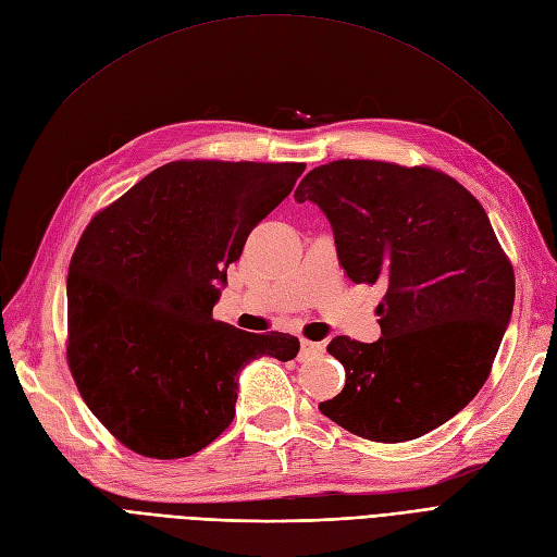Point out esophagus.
I'll use <instances>...</instances> for the list:
<instances>
[{"label": "esophagus", "instance_id": "esophagus-1", "mask_svg": "<svg viewBox=\"0 0 557 557\" xmlns=\"http://www.w3.org/2000/svg\"><path fill=\"white\" fill-rule=\"evenodd\" d=\"M324 349V345H320V343H313V341H306V338H301V359H310V356H315V354H320Z\"/></svg>", "mask_w": 557, "mask_h": 557}]
</instances>
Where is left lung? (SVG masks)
Masks as SVG:
<instances>
[{
  "instance_id": "8db88e82",
  "label": "left lung",
  "mask_w": 557,
  "mask_h": 557,
  "mask_svg": "<svg viewBox=\"0 0 557 557\" xmlns=\"http://www.w3.org/2000/svg\"><path fill=\"white\" fill-rule=\"evenodd\" d=\"M329 216L354 283L384 281L376 343L333 338L345 388L320 411L347 432L403 443L478 395L515 306V270L478 198L448 173L336 160L295 191Z\"/></svg>"
}]
</instances>
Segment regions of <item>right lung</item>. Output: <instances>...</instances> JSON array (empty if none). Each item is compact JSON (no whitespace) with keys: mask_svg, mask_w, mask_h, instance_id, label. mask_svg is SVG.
<instances>
[{"mask_svg":"<svg viewBox=\"0 0 557 557\" xmlns=\"http://www.w3.org/2000/svg\"><path fill=\"white\" fill-rule=\"evenodd\" d=\"M304 169L169 162L88 221L69 267L65 359L86 407L127 450H203L231 425L239 370L297 356L290 333L242 331L212 308L249 233Z\"/></svg>","mask_w":557,"mask_h":557,"instance_id":"add662e5","label":"right lung"}]
</instances>
